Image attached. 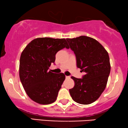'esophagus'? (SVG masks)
Here are the masks:
<instances>
[{
    "label": "esophagus",
    "instance_id": "1",
    "mask_svg": "<svg viewBox=\"0 0 128 128\" xmlns=\"http://www.w3.org/2000/svg\"><path fill=\"white\" fill-rule=\"evenodd\" d=\"M66 78H69L70 77H69V76H66Z\"/></svg>",
    "mask_w": 128,
    "mask_h": 128
}]
</instances>
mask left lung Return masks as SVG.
<instances>
[{
	"instance_id": "left-lung-1",
	"label": "left lung",
	"mask_w": 128,
	"mask_h": 128,
	"mask_svg": "<svg viewBox=\"0 0 128 128\" xmlns=\"http://www.w3.org/2000/svg\"><path fill=\"white\" fill-rule=\"evenodd\" d=\"M76 56L77 67L85 72L82 78L71 77L74 86L70 94L76 102L89 104L98 98L106 88L110 72L108 52L97 40L86 36L66 39Z\"/></svg>"
}]
</instances>
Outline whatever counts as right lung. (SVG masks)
I'll return each instance as SVG.
<instances>
[{"instance_id":"obj_1","label":"right lung","mask_w":128,"mask_h":128,"mask_svg":"<svg viewBox=\"0 0 128 128\" xmlns=\"http://www.w3.org/2000/svg\"><path fill=\"white\" fill-rule=\"evenodd\" d=\"M69 48L66 40L38 38L26 45L19 61V77L30 99L41 104L54 102L66 78L64 74L48 71L56 60V54Z\"/></svg>"}]
</instances>
